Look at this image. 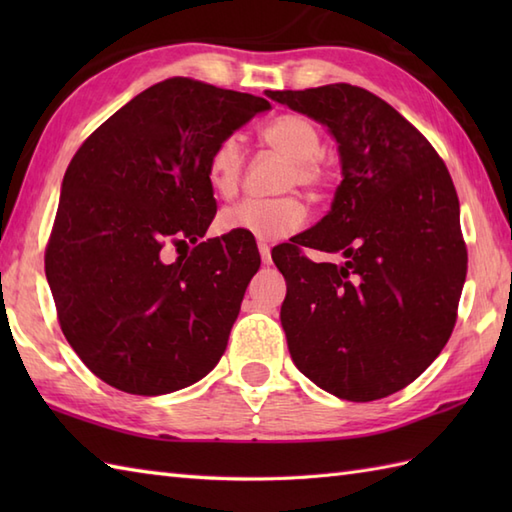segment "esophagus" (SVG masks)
Masks as SVG:
<instances>
[{
  "label": "esophagus",
  "instance_id": "esophagus-1",
  "mask_svg": "<svg viewBox=\"0 0 512 512\" xmlns=\"http://www.w3.org/2000/svg\"><path fill=\"white\" fill-rule=\"evenodd\" d=\"M257 248H259V255H262V262L266 266L273 264V257H270V246L266 242H257Z\"/></svg>",
  "mask_w": 512,
  "mask_h": 512
}]
</instances>
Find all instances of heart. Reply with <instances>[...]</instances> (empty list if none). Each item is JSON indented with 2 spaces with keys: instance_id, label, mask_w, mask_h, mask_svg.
<instances>
[{
  "instance_id": "heart-1",
  "label": "heart",
  "mask_w": 512,
  "mask_h": 512,
  "mask_svg": "<svg viewBox=\"0 0 512 512\" xmlns=\"http://www.w3.org/2000/svg\"><path fill=\"white\" fill-rule=\"evenodd\" d=\"M266 147L284 156L288 167L281 173L279 189H303L319 195L328 182L321 154V134L317 125L303 114H281L259 129ZM244 173V143L239 134H228L217 143L206 162V178L220 198H231L239 189ZM306 206L292 195L273 200H242L217 215L222 233L250 235L255 239H281L306 224Z\"/></svg>"
}]
</instances>
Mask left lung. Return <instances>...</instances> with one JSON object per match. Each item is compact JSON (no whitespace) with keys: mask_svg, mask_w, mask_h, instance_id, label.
I'll return each instance as SVG.
<instances>
[{"mask_svg":"<svg viewBox=\"0 0 512 512\" xmlns=\"http://www.w3.org/2000/svg\"><path fill=\"white\" fill-rule=\"evenodd\" d=\"M266 96L328 125L343 169L330 213L273 250L290 281L281 325L292 361L343 400L396 394L436 361L458 319L469 257L449 169L405 116L356 85ZM303 247L344 262L317 265Z\"/></svg>","mask_w":512,"mask_h":512,"instance_id":"1","label":"left lung"}]
</instances>
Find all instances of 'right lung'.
I'll return each mask as SVG.
<instances>
[{
  "label": "right lung",
  "mask_w": 512,
  "mask_h": 512,
  "mask_svg": "<svg viewBox=\"0 0 512 512\" xmlns=\"http://www.w3.org/2000/svg\"><path fill=\"white\" fill-rule=\"evenodd\" d=\"M270 103L173 76L85 138L70 160L46 246L65 339L127 394L193 385L220 361L259 253L244 235L206 239L217 213L211 149ZM194 248L161 262L165 245Z\"/></svg>",
  "instance_id": "right-lung-1"
}]
</instances>
